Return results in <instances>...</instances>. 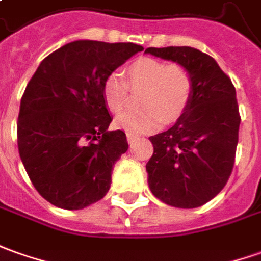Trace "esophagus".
Instances as JSON below:
<instances>
[{
    "mask_svg": "<svg viewBox=\"0 0 261 261\" xmlns=\"http://www.w3.org/2000/svg\"><path fill=\"white\" fill-rule=\"evenodd\" d=\"M137 138V136H134V134H131V133H127V140H128V143H133L134 140Z\"/></svg>",
    "mask_w": 261,
    "mask_h": 261,
    "instance_id": "34e87169",
    "label": "esophagus"
}]
</instances>
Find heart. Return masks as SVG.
<instances>
[{
	"label": "heart",
	"mask_w": 261,
	"mask_h": 261,
	"mask_svg": "<svg viewBox=\"0 0 261 261\" xmlns=\"http://www.w3.org/2000/svg\"><path fill=\"white\" fill-rule=\"evenodd\" d=\"M125 74L127 81L120 72L108 74L101 87L102 100L113 113H121L126 107L128 85L133 89L145 88L140 99L143 110L118 114V128L131 134L148 133L157 130L161 123H174L186 113L194 90L193 75L186 65L143 57L131 63Z\"/></svg>",
	"instance_id": "heart-1"
}]
</instances>
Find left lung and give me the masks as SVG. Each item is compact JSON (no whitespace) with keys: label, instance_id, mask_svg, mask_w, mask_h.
<instances>
[{"label":"left lung","instance_id":"left-lung-1","mask_svg":"<svg viewBox=\"0 0 261 261\" xmlns=\"http://www.w3.org/2000/svg\"><path fill=\"white\" fill-rule=\"evenodd\" d=\"M145 54L186 65L194 83L186 113L171 128L150 137V190L168 205L200 207L223 190L234 166L240 127L236 88L216 60L200 49L150 47Z\"/></svg>","mask_w":261,"mask_h":261}]
</instances>
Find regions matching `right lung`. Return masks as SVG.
I'll return each instance as SVG.
<instances>
[{
    "mask_svg": "<svg viewBox=\"0 0 261 261\" xmlns=\"http://www.w3.org/2000/svg\"><path fill=\"white\" fill-rule=\"evenodd\" d=\"M143 51L133 42L79 40L45 57L19 106L21 161L51 204L81 210L110 190L116 161L128 148L125 133L108 131L102 81Z\"/></svg>",
    "mask_w": 261,
    "mask_h": 261,
    "instance_id": "obj_1",
    "label": "right lung"
}]
</instances>
